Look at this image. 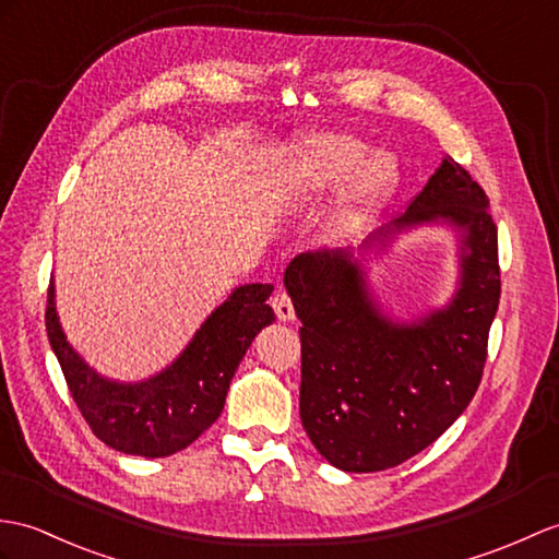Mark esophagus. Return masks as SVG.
I'll return each mask as SVG.
<instances>
[{
  "label": "esophagus",
  "mask_w": 559,
  "mask_h": 559,
  "mask_svg": "<svg viewBox=\"0 0 559 559\" xmlns=\"http://www.w3.org/2000/svg\"><path fill=\"white\" fill-rule=\"evenodd\" d=\"M271 307H274L276 317L281 321H293L295 319V307L290 302V297L285 290H276L274 295H271Z\"/></svg>",
  "instance_id": "1"
}]
</instances>
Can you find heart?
I'll list each match as a JSON object with an SVG mask.
<instances>
[{
	"mask_svg": "<svg viewBox=\"0 0 559 559\" xmlns=\"http://www.w3.org/2000/svg\"><path fill=\"white\" fill-rule=\"evenodd\" d=\"M341 183L345 186L335 202L331 228L347 236L395 192L397 159L391 152H369L367 142L353 135L321 133L305 138L276 174V190L290 202L321 198Z\"/></svg>",
	"mask_w": 559,
	"mask_h": 559,
	"instance_id": "obj_1",
	"label": "heart"
}]
</instances>
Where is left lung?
<instances>
[{"label":"left lung","mask_w":559,"mask_h":559,"mask_svg":"<svg viewBox=\"0 0 559 559\" xmlns=\"http://www.w3.org/2000/svg\"><path fill=\"white\" fill-rule=\"evenodd\" d=\"M438 218L462 230V276L452 302L421 321L383 317L347 250L302 252L285 269L302 321L300 419L343 472H383L414 457L448 431L481 383L500 302L498 226L484 188L445 157L407 212L367 245Z\"/></svg>","instance_id":"8db88e82"}]
</instances>
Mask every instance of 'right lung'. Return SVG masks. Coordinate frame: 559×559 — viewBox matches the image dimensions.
Segmentation results:
<instances>
[{"label": "right lung", "mask_w": 559, "mask_h": 559, "mask_svg": "<svg viewBox=\"0 0 559 559\" xmlns=\"http://www.w3.org/2000/svg\"><path fill=\"white\" fill-rule=\"evenodd\" d=\"M271 290L269 283L240 285L212 311L171 367L140 383L104 379L67 343L55 283L47 290V338L73 402L102 443L126 455L168 457L218 419L240 359L254 335L276 319L266 305Z\"/></svg>", "instance_id": "add662e5"}]
</instances>
